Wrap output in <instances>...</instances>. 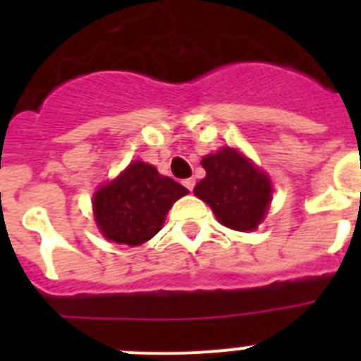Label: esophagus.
Wrapping results in <instances>:
<instances>
[{"mask_svg":"<svg viewBox=\"0 0 361 361\" xmlns=\"http://www.w3.org/2000/svg\"><path fill=\"white\" fill-rule=\"evenodd\" d=\"M183 184H184V186L188 188V190L193 191V188H195V178H193V177H191V178H186V180H184Z\"/></svg>","mask_w":361,"mask_h":361,"instance_id":"34e87169","label":"esophagus"}]
</instances>
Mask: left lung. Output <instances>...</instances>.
Listing matches in <instances>:
<instances>
[{
	"label": "left lung",
	"mask_w": 361,
	"mask_h": 361,
	"mask_svg": "<svg viewBox=\"0 0 361 361\" xmlns=\"http://www.w3.org/2000/svg\"><path fill=\"white\" fill-rule=\"evenodd\" d=\"M206 177L193 193L208 204L216 220L235 231H255L273 199L271 180L235 148H220L202 159Z\"/></svg>",
	"instance_id": "8db88e82"
}]
</instances>
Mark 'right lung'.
Listing matches in <instances>:
<instances>
[{
    "instance_id": "1",
    "label": "right lung",
    "mask_w": 361,
    "mask_h": 361,
    "mask_svg": "<svg viewBox=\"0 0 361 361\" xmlns=\"http://www.w3.org/2000/svg\"><path fill=\"white\" fill-rule=\"evenodd\" d=\"M188 190L152 164L135 161L94 193V216L106 240L139 245L161 231L175 200Z\"/></svg>"
}]
</instances>
